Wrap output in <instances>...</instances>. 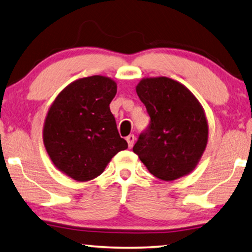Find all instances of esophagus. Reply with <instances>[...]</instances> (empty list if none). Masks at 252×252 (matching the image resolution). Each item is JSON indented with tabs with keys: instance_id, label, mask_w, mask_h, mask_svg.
Listing matches in <instances>:
<instances>
[{
	"instance_id": "1",
	"label": "esophagus",
	"mask_w": 252,
	"mask_h": 252,
	"mask_svg": "<svg viewBox=\"0 0 252 252\" xmlns=\"http://www.w3.org/2000/svg\"><path fill=\"white\" fill-rule=\"evenodd\" d=\"M134 134H129L127 137L126 138V140L127 142V146H129V148H132L133 147V143H134Z\"/></svg>"
}]
</instances>
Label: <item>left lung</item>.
<instances>
[{"instance_id":"obj_1","label":"left lung","mask_w":252,"mask_h":252,"mask_svg":"<svg viewBox=\"0 0 252 252\" xmlns=\"http://www.w3.org/2000/svg\"><path fill=\"white\" fill-rule=\"evenodd\" d=\"M135 91L150 122L139 135L133 153L162 181L189 174L204 153L209 135L199 102L181 83L167 77L142 79Z\"/></svg>"}]
</instances>
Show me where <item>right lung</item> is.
Here are the masks:
<instances>
[{"label":"right lung","instance_id":"obj_1","mask_svg":"<svg viewBox=\"0 0 252 252\" xmlns=\"http://www.w3.org/2000/svg\"><path fill=\"white\" fill-rule=\"evenodd\" d=\"M115 94L114 81L91 76L69 84L48 111L46 150L54 165L75 181L99 176L111 159L127 148L110 111Z\"/></svg>","mask_w":252,"mask_h":252}]
</instances>
